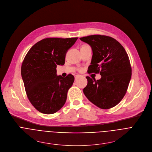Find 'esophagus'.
<instances>
[{
  "label": "esophagus",
  "instance_id": "1",
  "mask_svg": "<svg viewBox=\"0 0 152 152\" xmlns=\"http://www.w3.org/2000/svg\"><path fill=\"white\" fill-rule=\"evenodd\" d=\"M80 77L79 75H76V76H75V80H76L78 79V77Z\"/></svg>",
  "mask_w": 152,
  "mask_h": 152
}]
</instances>
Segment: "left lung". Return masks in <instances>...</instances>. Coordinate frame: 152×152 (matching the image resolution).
<instances>
[{
	"mask_svg": "<svg viewBox=\"0 0 152 152\" xmlns=\"http://www.w3.org/2000/svg\"><path fill=\"white\" fill-rule=\"evenodd\" d=\"M80 39L89 44L92 50L88 73H99L102 76L96 80L86 76L88 84L83 93L99 108H112L125 96L131 78L128 56L122 45L110 36L96 34Z\"/></svg>",
	"mask_w": 152,
	"mask_h": 152,
	"instance_id": "left-lung-1",
	"label": "left lung"
}]
</instances>
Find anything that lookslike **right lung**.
<instances>
[{
  "label": "right lung",
  "instance_id": "1",
  "mask_svg": "<svg viewBox=\"0 0 152 152\" xmlns=\"http://www.w3.org/2000/svg\"><path fill=\"white\" fill-rule=\"evenodd\" d=\"M77 37H49L34 44L21 66V76L27 96L40 113L53 114L64 105L69 89L75 80L69 74L57 75V66L65 63L66 54Z\"/></svg>",
  "mask_w": 152,
  "mask_h": 152
}]
</instances>
